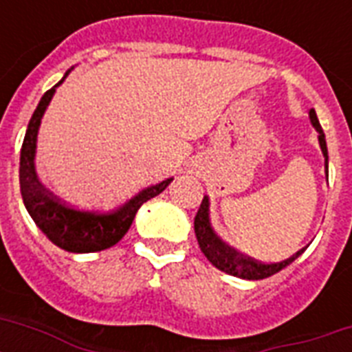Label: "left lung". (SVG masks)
<instances>
[{"mask_svg":"<svg viewBox=\"0 0 352 352\" xmlns=\"http://www.w3.org/2000/svg\"><path fill=\"white\" fill-rule=\"evenodd\" d=\"M309 117H311L312 126L316 127L318 131V140H320V148H322V153L325 157V171L329 170V153H327V142H325V133H323L320 122H318L316 111L311 109L309 111ZM193 228H195V235H197L199 246L201 250L206 256L212 265L215 268H219L223 272L235 276V278L243 279H265L270 278L274 274H278L279 270H283L285 267H289L290 263L298 259V257L305 252V248H301L290 256L289 259L279 263H261L254 259V257H248L245 254H241L235 248L228 246L225 241L221 239L219 235L215 234L214 228H212V223H210V199L204 195L203 203L199 206V212L195 215V221H193Z\"/></svg>","mask_w":352,"mask_h":352,"instance_id":"left-lung-1","label":"left lung"}]
</instances>
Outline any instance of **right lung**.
Returning <instances> with one entry per match:
<instances>
[{"mask_svg":"<svg viewBox=\"0 0 352 352\" xmlns=\"http://www.w3.org/2000/svg\"><path fill=\"white\" fill-rule=\"evenodd\" d=\"M71 73L69 69L65 76L54 87L41 96L40 104L32 113L27 133H25L21 155H19V188L27 212L30 214L36 226L52 241L54 245L74 254H89V252L106 250L109 246L117 245L118 241L129 230L135 214L146 201L157 197L166 190L173 179L149 186L138 192L127 203L118 206L111 212H95V210H82L69 206L63 201L52 195L43 188L38 175H36V140L40 129L41 118L51 102L54 91Z\"/></svg>","mask_w":352,"mask_h":352,"instance_id":"right-lung-1","label":"right lung"}]
</instances>
